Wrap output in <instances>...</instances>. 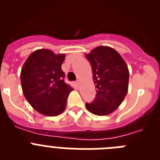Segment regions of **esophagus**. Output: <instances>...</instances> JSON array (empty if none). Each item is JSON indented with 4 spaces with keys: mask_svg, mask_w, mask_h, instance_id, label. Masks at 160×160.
Here are the masks:
<instances>
[{
    "mask_svg": "<svg viewBox=\"0 0 160 160\" xmlns=\"http://www.w3.org/2000/svg\"><path fill=\"white\" fill-rule=\"evenodd\" d=\"M75 86L77 87H79V81H77L75 82Z\"/></svg>",
    "mask_w": 160,
    "mask_h": 160,
    "instance_id": "obj_1",
    "label": "esophagus"
}]
</instances>
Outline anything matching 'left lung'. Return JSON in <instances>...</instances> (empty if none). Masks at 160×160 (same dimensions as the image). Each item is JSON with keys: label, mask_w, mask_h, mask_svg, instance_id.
Masks as SVG:
<instances>
[{"label": "left lung", "mask_w": 160, "mask_h": 160, "mask_svg": "<svg viewBox=\"0 0 160 160\" xmlns=\"http://www.w3.org/2000/svg\"><path fill=\"white\" fill-rule=\"evenodd\" d=\"M86 57L91 64L96 97L86 103L96 115H107L115 111L128 91L129 70L121 55L109 46H98Z\"/></svg>", "instance_id": "8db88e82"}]
</instances>
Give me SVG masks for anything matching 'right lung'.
Wrapping results in <instances>:
<instances>
[{
	"label": "right lung",
	"mask_w": 160,
	"mask_h": 160,
	"mask_svg": "<svg viewBox=\"0 0 160 160\" xmlns=\"http://www.w3.org/2000/svg\"><path fill=\"white\" fill-rule=\"evenodd\" d=\"M66 55L46 49L35 50L24 63L21 72L22 88L33 109L46 116L64 111L68 96L73 90L64 82L62 64Z\"/></svg>",
	"instance_id": "1"
}]
</instances>
